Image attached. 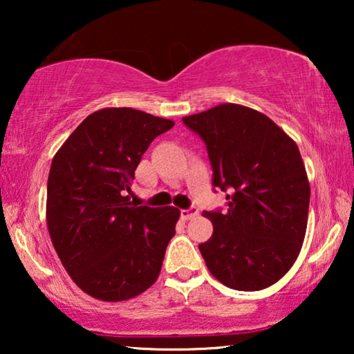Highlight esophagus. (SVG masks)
Wrapping results in <instances>:
<instances>
[{
	"instance_id": "obj_1",
	"label": "esophagus",
	"mask_w": 354,
	"mask_h": 354,
	"mask_svg": "<svg viewBox=\"0 0 354 354\" xmlns=\"http://www.w3.org/2000/svg\"><path fill=\"white\" fill-rule=\"evenodd\" d=\"M195 216H198V207H195V206H190V207H187V209L180 211V217L183 221L193 219Z\"/></svg>"
}]
</instances>
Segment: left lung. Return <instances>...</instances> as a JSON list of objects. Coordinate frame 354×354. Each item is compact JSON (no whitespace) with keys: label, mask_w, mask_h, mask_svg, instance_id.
I'll list each match as a JSON object with an SVG mask.
<instances>
[{"label":"left lung","mask_w":354,"mask_h":354,"mask_svg":"<svg viewBox=\"0 0 354 354\" xmlns=\"http://www.w3.org/2000/svg\"><path fill=\"white\" fill-rule=\"evenodd\" d=\"M182 122L206 145L212 187L227 209L205 211L211 239L198 248L209 272L229 288L256 292L297 261L308 224L309 182L297 143L268 115L219 104Z\"/></svg>","instance_id":"obj_1"}]
</instances>
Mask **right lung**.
<instances>
[{"instance_id":"add662e5","label":"right lung","mask_w":354,"mask_h":354,"mask_svg":"<svg viewBox=\"0 0 354 354\" xmlns=\"http://www.w3.org/2000/svg\"><path fill=\"white\" fill-rule=\"evenodd\" d=\"M172 127L143 111L101 109L53 158L48 230L67 274L93 298L124 301L156 282L180 211L137 206L127 193L149 143Z\"/></svg>"}]
</instances>
